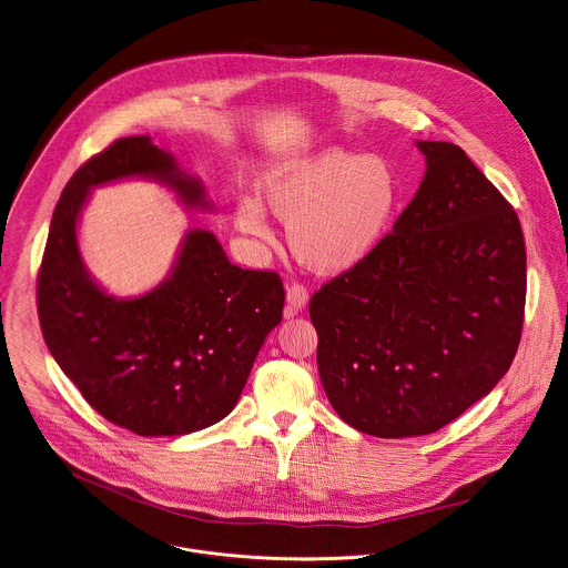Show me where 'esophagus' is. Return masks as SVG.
<instances>
[{"instance_id": "34e87169", "label": "esophagus", "mask_w": 568, "mask_h": 568, "mask_svg": "<svg viewBox=\"0 0 568 568\" xmlns=\"http://www.w3.org/2000/svg\"><path fill=\"white\" fill-rule=\"evenodd\" d=\"M307 301H310V292L303 283L294 281L287 285V315H294L296 312L305 310Z\"/></svg>"}]
</instances>
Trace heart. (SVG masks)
Listing matches in <instances>:
<instances>
[{
    "label": "heart",
    "mask_w": 568,
    "mask_h": 568,
    "mask_svg": "<svg viewBox=\"0 0 568 568\" xmlns=\"http://www.w3.org/2000/svg\"><path fill=\"white\" fill-rule=\"evenodd\" d=\"M261 191L270 211L290 222L294 254L320 272H342L381 244L403 187L387 159L328 150L270 170ZM235 217L242 231L267 237L270 224L258 197L244 195Z\"/></svg>",
    "instance_id": "obj_1"
}]
</instances>
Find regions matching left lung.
<instances>
[{"instance_id":"left-lung-1","label":"left lung","mask_w":568,"mask_h":568,"mask_svg":"<svg viewBox=\"0 0 568 568\" xmlns=\"http://www.w3.org/2000/svg\"><path fill=\"white\" fill-rule=\"evenodd\" d=\"M414 200L310 301L337 416L377 438L434 434L484 398L518 351L527 256L516 211L466 152L418 141Z\"/></svg>"}]
</instances>
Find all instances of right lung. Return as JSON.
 <instances>
[{"mask_svg": "<svg viewBox=\"0 0 568 568\" xmlns=\"http://www.w3.org/2000/svg\"><path fill=\"white\" fill-rule=\"evenodd\" d=\"M154 176L190 206L197 181L150 136H124L69 179L52 215L37 278L43 339L84 400L136 436H183L231 414L265 335L281 322L285 290L272 270L233 265L215 235H185L172 276L145 296L115 301L87 274L75 242L89 190Z\"/></svg>", "mask_w": 568, "mask_h": 568, "instance_id": "add662e5", "label": "right lung"}]
</instances>
